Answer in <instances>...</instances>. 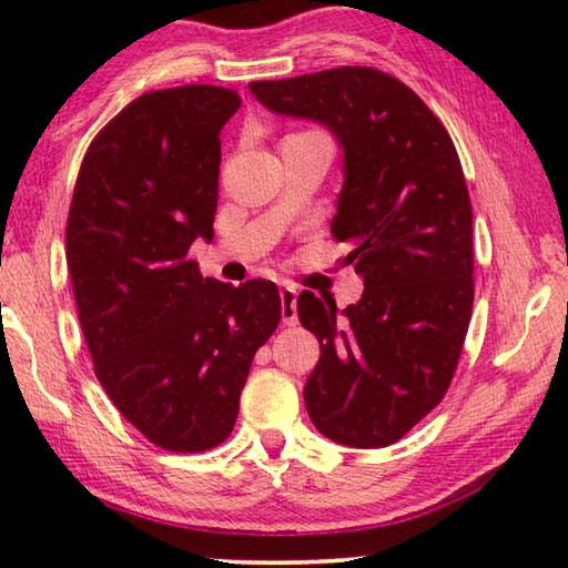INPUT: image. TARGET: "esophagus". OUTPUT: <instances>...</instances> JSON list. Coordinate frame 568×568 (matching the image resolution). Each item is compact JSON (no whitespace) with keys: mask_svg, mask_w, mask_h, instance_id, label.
<instances>
[{"mask_svg":"<svg viewBox=\"0 0 568 568\" xmlns=\"http://www.w3.org/2000/svg\"><path fill=\"white\" fill-rule=\"evenodd\" d=\"M281 318L285 325H297V293L293 287H281Z\"/></svg>","mask_w":568,"mask_h":568,"instance_id":"obj_1","label":"esophagus"}]
</instances>
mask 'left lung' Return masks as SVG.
Listing matches in <instances>:
<instances>
[{
  "instance_id": "8db88e82",
  "label": "left lung",
  "mask_w": 568,
  "mask_h": 568,
  "mask_svg": "<svg viewBox=\"0 0 568 568\" xmlns=\"http://www.w3.org/2000/svg\"><path fill=\"white\" fill-rule=\"evenodd\" d=\"M275 114L321 122L343 150L331 233L353 250L361 301L311 291L301 323L321 341L303 398L335 444H396L450 386L474 307V227L458 152L416 92L373 67L250 82Z\"/></svg>"
}]
</instances>
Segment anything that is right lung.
Segmentation results:
<instances>
[{
    "label": "right lung",
    "instance_id": "1",
    "mask_svg": "<svg viewBox=\"0 0 568 568\" xmlns=\"http://www.w3.org/2000/svg\"><path fill=\"white\" fill-rule=\"evenodd\" d=\"M237 108L235 90L213 84L130 102L92 140L67 217L94 376L142 436L178 454L230 436L250 363L281 323L275 283L233 287L187 261L215 235L220 130Z\"/></svg>",
    "mask_w": 568,
    "mask_h": 568
}]
</instances>
